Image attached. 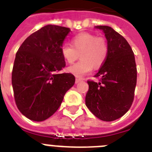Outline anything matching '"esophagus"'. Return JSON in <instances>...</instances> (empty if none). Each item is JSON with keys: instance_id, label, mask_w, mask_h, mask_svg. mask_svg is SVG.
Masks as SVG:
<instances>
[{"instance_id": "obj_1", "label": "esophagus", "mask_w": 152, "mask_h": 152, "mask_svg": "<svg viewBox=\"0 0 152 152\" xmlns=\"http://www.w3.org/2000/svg\"><path fill=\"white\" fill-rule=\"evenodd\" d=\"M81 81V80L80 79H78V78H76V80H75V83H78L79 82Z\"/></svg>"}]
</instances>
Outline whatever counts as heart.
Wrapping results in <instances>:
<instances>
[{
  "instance_id": "1",
  "label": "heart",
  "mask_w": 152,
  "mask_h": 152,
  "mask_svg": "<svg viewBox=\"0 0 152 152\" xmlns=\"http://www.w3.org/2000/svg\"><path fill=\"white\" fill-rule=\"evenodd\" d=\"M72 47L64 44L61 47V54L64 60L73 64L79 58L81 60L68 68V72L76 77H81L91 72L93 66L98 68L103 64L108 55L106 39L92 33L77 34L72 39Z\"/></svg>"
}]
</instances>
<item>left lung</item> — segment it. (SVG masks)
I'll return each mask as SVG.
<instances>
[{
  "mask_svg": "<svg viewBox=\"0 0 152 152\" xmlns=\"http://www.w3.org/2000/svg\"><path fill=\"white\" fill-rule=\"evenodd\" d=\"M108 41V55L94 77L87 80L86 105L99 119L112 121L130 109L134 99L137 69L134 53L126 39L106 26H98Z\"/></svg>",
  "mask_w": 152,
  "mask_h": 152,
  "instance_id": "obj_1",
  "label": "left lung"
}]
</instances>
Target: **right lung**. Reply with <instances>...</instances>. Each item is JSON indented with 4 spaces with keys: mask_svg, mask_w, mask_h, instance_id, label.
Wrapping results in <instances>:
<instances>
[{
    "mask_svg": "<svg viewBox=\"0 0 152 152\" xmlns=\"http://www.w3.org/2000/svg\"><path fill=\"white\" fill-rule=\"evenodd\" d=\"M70 31L47 25L28 36L16 53L12 72L14 99L28 119L42 121L52 116L75 84L72 74H59L65 66L61 47Z\"/></svg>",
    "mask_w": 152,
    "mask_h": 152,
    "instance_id": "obj_1",
    "label": "right lung"
}]
</instances>
